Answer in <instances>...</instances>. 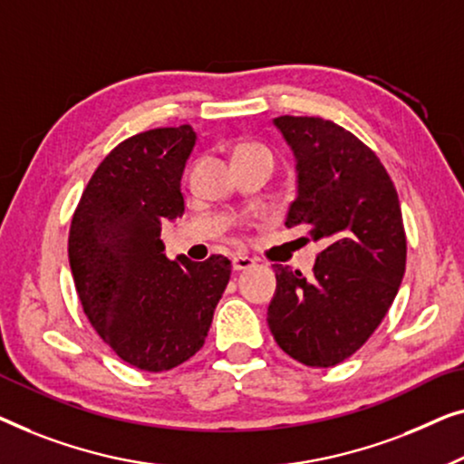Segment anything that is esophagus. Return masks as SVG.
I'll list each match as a JSON object with an SVG mask.
<instances>
[{
  "label": "esophagus",
  "instance_id": "obj_1",
  "mask_svg": "<svg viewBox=\"0 0 464 464\" xmlns=\"http://www.w3.org/2000/svg\"><path fill=\"white\" fill-rule=\"evenodd\" d=\"M231 265H233V271H246L250 269V266H254V260L250 256H244V254H237V256H233Z\"/></svg>",
  "mask_w": 464,
  "mask_h": 464
}]
</instances>
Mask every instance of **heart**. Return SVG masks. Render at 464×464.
<instances>
[{
	"instance_id": "heart-1",
	"label": "heart",
	"mask_w": 464,
	"mask_h": 464,
	"mask_svg": "<svg viewBox=\"0 0 464 464\" xmlns=\"http://www.w3.org/2000/svg\"><path fill=\"white\" fill-rule=\"evenodd\" d=\"M239 155H266V158H271V153L266 151L265 147H258V145H241L237 151H235V158H239Z\"/></svg>"
}]
</instances>
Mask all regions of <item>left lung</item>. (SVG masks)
<instances>
[{"mask_svg":"<svg viewBox=\"0 0 464 464\" xmlns=\"http://www.w3.org/2000/svg\"><path fill=\"white\" fill-rule=\"evenodd\" d=\"M296 161L285 227L325 246L311 276L276 265L266 322L290 357L311 368L347 360L378 328L406 271V233L393 180L363 142L322 117L273 120Z\"/></svg>","mask_w":464,"mask_h":464,"instance_id":"left-lung-1","label":"left lung"}]
</instances>
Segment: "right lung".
Returning <instances> with one entry per match:
<instances>
[{
	"label": "right lung",
	"mask_w": 464,
	"mask_h": 464,
	"mask_svg": "<svg viewBox=\"0 0 464 464\" xmlns=\"http://www.w3.org/2000/svg\"><path fill=\"white\" fill-rule=\"evenodd\" d=\"M198 134L155 128L120 142L71 220L69 265L83 313L123 362L172 370L204 347L229 284V258L169 260L161 223L185 214L180 179Z\"/></svg>",
	"instance_id": "1"
}]
</instances>
